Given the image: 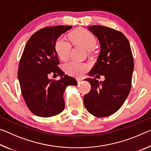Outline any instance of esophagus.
Wrapping results in <instances>:
<instances>
[{"mask_svg": "<svg viewBox=\"0 0 151 151\" xmlns=\"http://www.w3.org/2000/svg\"><path fill=\"white\" fill-rule=\"evenodd\" d=\"M76 81H77L78 83H81L82 81H83V79L80 78H76Z\"/></svg>", "mask_w": 151, "mask_h": 151, "instance_id": "esophagus-1", "label": "esophagus"}]
</instances>
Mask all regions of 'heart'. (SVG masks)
Returning a JSON list of instances; mask_svg holds the SVG:
<instances>
[{
	"instance_id": "heart-1",
	"label": "heart",
	"mask_w": 151,
	"mask_h": 151,
	"mask_svg": "<svg viewBox=\"0 0 151 151\" xmlns=\"http://www.w3.org/2000/svg\"><path fill=\"white\" fill-rule=\"evenodd\" d=\"M68 39L74 44L81 46L85 49L90 50L95 47L96 39L87 30L83 28H78L68 35ZM70 45L68 42L63 39L58 38L55 44V52L58 57L62 60H67L70 53ZM65 72L68 75L73 76H81L86 73L88 68L85 63L71 61L64 66Z\"/></svg>"
}]
</instances>
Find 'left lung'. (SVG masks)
<instances>
[{"mask_svg": "<svg viewBox=\"0 0 151 151\" xmlns=\"http://www.w3.org/2000/svg\"><path fill=\"white\" fill-rule=\"evenodd\" d=\"M88 29L101 45L100 54L89 75L99 74L104 75L105 79L101 82L95 78L85 79L91 84V89L84 96V105L93 115L106 117L118 111L129 95L134 69L133 57L129 40L121 32L100 25Z\"/></svg>", "mask_w": 151, "mask_h": 151, "instance_id": "8db88e82", "label": "left lung"}]
</instances>
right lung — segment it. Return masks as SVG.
<instances>
[{
	"label": "right lung",
	"mask_w": 151,
	"mask_h": 151,
	"mask_svg": "<svg viewBox=\"0 0 151 151\" xmlns=\"http://www.w3.org/2000/svg\"><path fill=\"white\" fill-rule=\"evenodd\" d=\"M72 26L43 28L28 40L20 58L18 78L28 108L40 117L55 116L65 109L63 94L66 88L76 85V79L65 75L58 67L59 60L55 44L60 36ZM50 74L60 76V80L49 79Z\"/></svg>",
	"instance_id": "add662e5"
}]
</instances>
